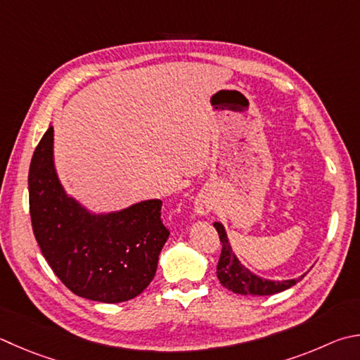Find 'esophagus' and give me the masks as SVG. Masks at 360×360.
<instances>
[{
    "label": "esophagus",
    "instance_id": "esophagus-1",
    "mask_svg": "<svg viewBox=\"0 0 360 360\" xmlns=\"http://www.w3.org/2000/svg\"><path fill=\"white\" fill-rule=\"evenodd\" d=\"M214 202L212 198L209 197V193H200L197 200H195V212L198 215H207L212 211Z\"/></svg>",
    "mask_w": 360,
    "mask_h": 360
}]
</instances>
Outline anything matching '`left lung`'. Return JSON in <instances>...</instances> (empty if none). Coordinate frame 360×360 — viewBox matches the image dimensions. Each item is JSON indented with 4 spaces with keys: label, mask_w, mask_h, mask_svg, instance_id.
I'll list each match as a JSON object with an SVG mask.
<instances>
[{
    "label": "left lung",
    "mask_w": 360,
    "mask_h": 360,
    "mask_svg": "<svg viewBox=\"0 0 360 360\" xmlns=\"http://www.w3.org/2000/svg\"><path fill=\"white\" fill-rule=\"evenodd\" d=\"M215 230L219 233L220 243H221V253L217 264V278L220 283L233 292L236 294H252V296H269V294H276L280 291H285L291 288L305 277L302 274L300 277L290 278V280H269L258 277L250 269L240 263L236 253L233 252L230 240H228L225 226L220 221L214 224Z\"/></svg>",
    "instance_id": "8db88e82"
}]
</instances>
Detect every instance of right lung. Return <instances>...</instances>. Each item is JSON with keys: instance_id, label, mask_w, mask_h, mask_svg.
<instances>
[{"instance_id": "obj_1", "label": "right lung", "mask_w": 360, "mask_h": 360, "mask_svg": "<svg viewBox=\"0 0 360 360\" xmlns=\"http://www.w3.org/2000/svg\"><path fill=\"white\" fill-rule=\"evenodd\" d=\"M30 214L41 252L56 277L77 296L126 302L146 288L158 271L169 231L160 200H145L113 212H91L69 197L53 160V127L32 154Z\"/></svg>"}]
</instances>
